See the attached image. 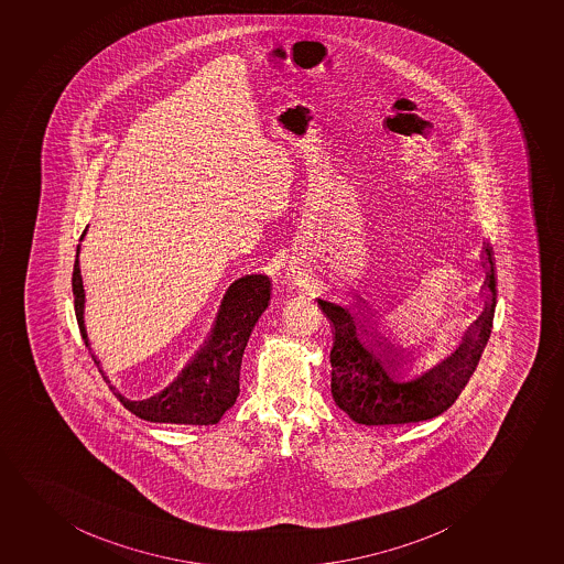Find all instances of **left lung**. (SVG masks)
Instances as JSON below:
<instances>
[{
    "label": "left lung",
    "instance_id": "left-lung-1",
    "mask_svg": "<svg viewBox=\"0 0 564 564\" xmlns=\"http://www.w3.org/2000/svg\"><path fill=\"white\" fill-rule=\"evenodd\" d=\"M482 268H487L485 288L490 293L479 319L469 326L463 344L453 355L410 382H395L386 371L384 364H399L404 356L409 358L412 350L401 349L380 336L377 328L368 326L364 333L379 336V339L371 338L379 350V356H375L373 350H369L358 338L355 317L349 310L317 299L321 312L333 325V398L350 420L362 425H403L436 417L457 401L475 373L492 333L498 290L496 260L490 243H485Z\"/></svg>",
    "mask_w": 564,
    "mask_h": 564
}]
</instances>
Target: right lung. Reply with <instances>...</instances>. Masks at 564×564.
<instances>
[{
  "mask_svg": "<svg viewBox=\"0 0 564 564\" xmlns=\"http://www.w3.org/2000/svg\"><path fill=\"white\" fill-rule=\"evenodd\" d=\"M87 231V230H85ZM82 234V239L85 236ZM79 254V245H77ZM74 263L72 273V291H74V308H76L77 325L89 347L85 333L84 306L85 291L79 260ZM271 299V280L263 274H250L236 280L226 291L220 304L214 330L206 339L193 360H191L174 382L166 386L163 392L144 401H130L120 395L115 386L107 380L101 371L100 362L93 355L101 377L106 380L111 392L117 395L124 409L130 410L141 420L154 423H176V425H215L226 410L231 409L239 395V371L243 360L245 347L250 333L261 314L265 312Z\"/></svg>",
  "mask_w": 564,
  "mask_h": 564,
  "instance_id": "right-lung-1",
  "label": "right lung"
}]
</instances>
